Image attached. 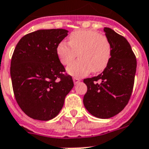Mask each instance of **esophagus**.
<instances>
[{
	"mask_svg": "<svg viewBox=\"0 0 149 149\" xmlns=\"http://www.w3.org/2000/svg\"><path fill=\"white\" fill-rule=\"evenodd\" d=\"M79 82H80V79L79 78H77V77L73 78V83H74V84H77V83H79Z\"/></svg>",
	"mask_w": 149,
	"mask_h": 149,
	"instance_id": "34e87169",
	"label": "esophagus"
}]
</instances>
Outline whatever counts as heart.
Returning a JSON list of instances; mask_svg holds the SVG:
<instances>
[{
  "label": "heart",
  "instance_id": "b5f03b06",
  "mask_svg": "<svg viewBox=\"0 0 149 149\" xmlns=\"http://www.w3.org/2000/svg\"><path fill=\"white\" fill-rule=\"evenodd\" d=\"M78 53L79 59L67 67L69 74L82 77L91 72L104 70L109 62L112 48L107 37L92 30H77L69 37V43L61 41L56 47L60 62L69 65Z\"/></svg>",
  "mask_w": 149,
  "mask_h": 149
}]
</instances>
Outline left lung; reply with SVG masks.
I'll use <instances>...</instances> for the list:
<instances>
[{
  "mask_svg": "<svg viewBox=\"0 0 149 149\" xmlns=\"http://www.w3.org/2000/svg\"><path fill=\"white\" fill-rule=\"evenodd\" d=\"M104 32L111 44V58L102 73L83 80L87 86L83 104L93 116L109 118L119 113L129 102L137 62L125 37L109 27H104Z\"/></svg>",
  "mask_w": 149,
  "mask_h": 149,
  "instance_id": "obj_1",
  "label": "left lung"
}]
</instances>
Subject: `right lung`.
I'll return each mask as SVG.
<instances>
[{
	"label": "right lung",
	"instance_id": "obj_1",
	"mask_svg": "<svg viewBox=\"0 0 149 149\" xmlns=\"http://www.w3.org/2000/svg\"><path fill=\"white\" fill-rule=\"evenodd\" d=\"M67 35L65 29L39 30L25 35L16 46L10 63L14 96L33 119L56 116L74 86L56 55V47Z\"/></svg>",
	"mask_w": 149,
	"mask_h": 149
}]
</instances>
